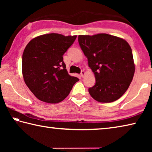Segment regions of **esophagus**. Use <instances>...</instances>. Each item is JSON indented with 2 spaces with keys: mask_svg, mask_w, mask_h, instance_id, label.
Returning a JSON list of instances; mask_svg holds the SVG:
<instances>
[{
  "mask_svg": "<svg viewBox=\"0 0 152 152\" xmlns=\"http://www.w3.org/2000/svg\"><path fill=\"white\" fill-rule=\"evenodd\" d=\"M84 74H85V72H84V70L81 71V73H80V75H81V76H82V77H84Z\"/></svg>",
  "mask_w": 152,
  "mask_h": 152,
  "instance_id": "esophagus-1",
  "label": "esophagus"
}]
</instances>
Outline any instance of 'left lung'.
I'll return each instance as SVG.
<instances>
[{
  "label": "left lung",
  "instance_id": "obj_1",
  "mask_svg": "<svg viewBox=\"0 0 152 152\" xmlns=\"http://www.w3.org/2000/svg\"><path fill=\"white\" fill-rule=\"evenodd\" d=\"M78 43L96 79L88 88L100 102H111L124 94L135 72L132 50L125 40L106 33L79 35Z\"/></svg>",
  "mask_w": 152,
  "mask_h": 152
}]
</instances>
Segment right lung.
<instances>
[{"instance_id":"add662e5","label":"right lung","mask_w":152,"mask_h":152,"mask_svg":"<svg viewBox=\"0 0 152 152\" xmlns=\"http://www.w3.org/2000/svg\"><path fill=\"white\" fill-rule=\"evenodd\" d=\"M77 36L58 33L42 35L31 40L22 56L24 81L40 101L58 103L68 96L79 79L66 69L63 55Z\"/></svg>"}]
</instances>
